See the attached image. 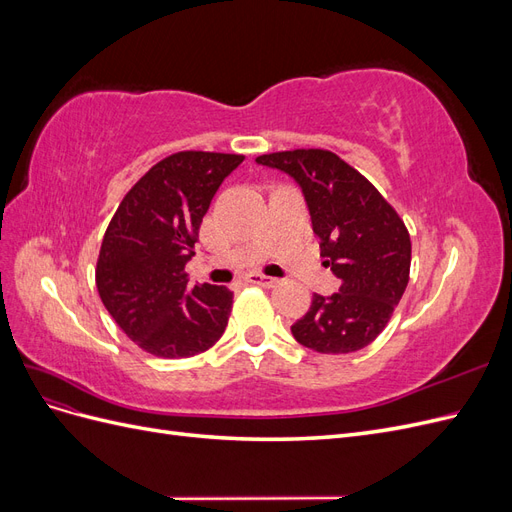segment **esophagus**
<instances>
[{
  "label": "esophagus",
  "mask_w": 512,
  "mask_h": 512,
  "mask_svg": "<svg viewBox=\"0 0 512 512\" xmlns=\"http://www.w3.org/2000/svg\"><path fill=\"white\" fill-rule=\"evenodd\" d=\"M247 282H250V284H256V286H262V288H273V286L277 284L275 277L262 275V273H250V275H247Z\"/></svg>",
  "instance_id": "esophagus-1"
}]
</instances>
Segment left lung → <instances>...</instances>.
Returning <instances> with one entry per match:
<instances>
[{
	"instance_id": "1",
	"label": "left lung",
	"mask_w": 512,
	"mask_h": 512,
	"mask_svg": "<svg viewBox=\"0 0 512 512\" xmlns=\"http://www.w3.org/2000/svg\"><path fill=\"white\" fill-rule=\"evenodd\" d=\"M303 188L324 265L342 280L329 299L314 294L292 324L305 348L348 354L369 346L389 324L408 280L412 243L399 213L367 177L329 149H290L256 158Z\"/></svg>"
}]
</instances>
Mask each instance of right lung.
Returning a JSON list of instances; mask_svg holds the SVG:
<instances>
[{
	"label": "right lung",
	"instance_id": "obj_1",
	"mask_svg": "<svg viewBox=\"0 0 512 512\" xmlns=\"http://www.w3.org/2000/svg\"><path fill=\"white\" fill-rule=\"evenodd\" d=\"M245 156L177 151L123 196L96 262L98 294L117 327L160 359H185L222 337L232 309L224 286H190L185 271L213 194Z\"/></svg>",
	"mask_w": 512,
	"mask_h": 512
}]
</instances>
